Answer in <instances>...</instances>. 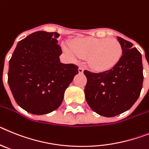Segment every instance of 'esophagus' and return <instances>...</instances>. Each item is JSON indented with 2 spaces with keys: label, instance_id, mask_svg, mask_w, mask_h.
<instances>
[{
  "label": "esophagus",
  "instance_id": "esophagus-1",
  "mask_svg": "<svg viewBox=\"0 0 149 149\" xmlns=\"http://www.w3.org/2000/svg\"><path fill=\"white\" fill-rule=\"evenodd\" d=\"M78 70H79V73H83L84 70H83V68H82V67H79V68L78 69Z\"/></svg>",
  "mask_w": 149,
  "mask_h": 149
}]
</instances>
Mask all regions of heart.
Returning a JSON list of instances; mask_svg holds the SVG:
<instances>
[{
  "instance_id": "obj_1",
  "label": "heart",
  "mask_w": 149,
  "mask_h": 149,
  "mask_svg": "<svg viewBox=\"0 0 149 149\" xmlns=\"http://www.w3.org/2000/svg\"><path fill=\"white\" fill-rule=\"evenodd\" d=\"M63 49L73 58H86L89 67L97 72L113 68L122 56V46L116 39L84 37L63 43Z\"/></svg>"
}]
</instances>
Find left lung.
Returning a JSON list of instances; mask_svg holds the SVG:
<instances>
[{"instance_id": "1", "label": "left lung", "mask_w": 149, "mask_h": 149, "mask_svg": "<svg viewBox=\"0 0 149 149\" xmlns=\"http://www.w3.org/2000/svg\"><path fill=\"white\" fill-rule=\"evenodd\" d=\"M122 46L121 59L113 68L101 73L84 71L85 99L92 110L105 117L118 116L134 105L143 82L142 55L133 44L118 37Z\"/></svg>"}]
</instances>
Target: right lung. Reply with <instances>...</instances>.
<instances>
[{"mask_svg":"<svg viewBox=\"0 0 149 149\" xmlns=\"http://www.w3.org/2000/svg\"><path fill=\"white\" fill-rule=\"evenodd\" d=\"M56 32L37 31L18 42L9 63L8 84L18 105L33 115L58 108L64 91L79 73L73 64H62Z\"/></svg>","mask_w":149,"mask_h":149,"instance_id":"add662e5","label":"right lung"}]
</instances>
